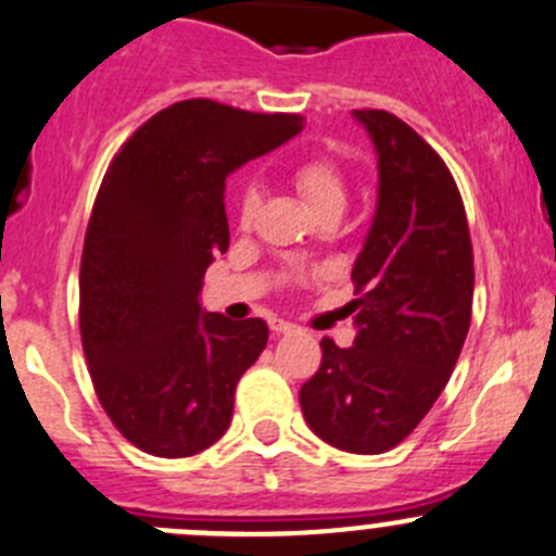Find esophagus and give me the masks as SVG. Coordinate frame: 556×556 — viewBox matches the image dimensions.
Instances as JSON below:
<instances>
[{
    "label": "esophagus",
    "instance_id": "1",
    "mask_svg": "<svg viewBox=\"0 0 556 556\" xmlns=\"http://www.w3.org/2000/svg\"><path fill=\"white\" fill-rule=\"evenodd\" d=\"M269 330L278 332V336H287V332H294L298 327L292 321H283V319H269Z\"/></svg>",
    "mask_w": 556,
    "mask_h": 556
}]
</instances>
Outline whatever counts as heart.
I'll use <instances>...</instances> for the list:
<instances>
[{"instance_id": "obj_1", "label": "heart", "mask_w": 556, "mask_h": 556, "mask_svg": "<svg viewBox=\"0 0 556 556\" xmlns=\"http://www.w3.org/2000/svg\"><path fill=\"white\" fill-rule=\"evenodd\" d=\"M289 179H292V185L316 218L325 213L341 215L343 207H346V179H343V172L330 157H305L292 168ZM256 210L258 193L248 188L240 199V224L251 226Z\"/></svg>"}]
</instances>
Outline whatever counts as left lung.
<instances>
[{
	"instance_id": "obj_1",
	"label": "left lung",
	"mask_w": 556,
	"mask_h": 556,
	"mask_svg": "<svg viewBox=\"0 0 556 556\" xmlns=\"http://www.w3.org/2000/svg\"><path fill=\"white\" fill-rule=\"evenodd\" d=\"M377 147L379 199L352 267L357 336L321 338L300 388L311 431L346 453H384L415 431L456 368L472 319L475 264L451 168L390 111L357 109Z\"/></svg>"
}]
</instances>
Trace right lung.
I'll use <instances>...</instances> for the list:
<instances>
[{"label": "right lung", "mask_w": 556, "mask_h": 556, "mask_svg": "<svg viewBox=\"0 0 556 556\" xmlns=\"http://www.w3.org/2000/svg\"><path fill=\"white\" fill-rule=\"evenodd\" d=\"M300 130V114L182 100L147 119L100 182L78 278L81 343L105 415L150 456L215 445L267 346L262 319L207 314L199 294L229 248L226 177Z\"/></svg>", "instance_id": "obj_1"}]
</instances>
